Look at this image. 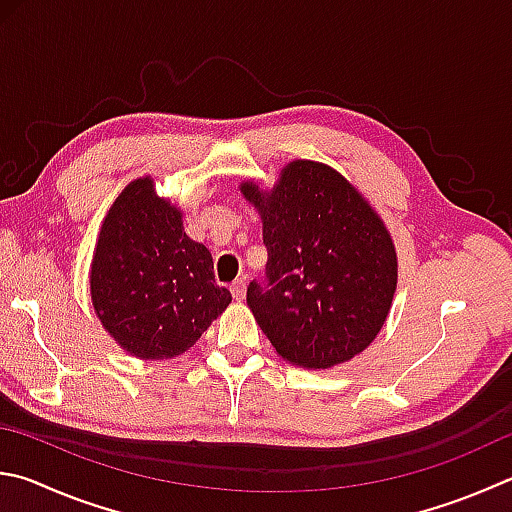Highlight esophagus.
Instances as JSON below:
<instances>
[{
  "instance_id": "obj_1",
  "label": "esophagus",
  "mask_w": 512,
  "mask_h": 512,
  "mask_svg": "<svg viewBox=\"0 0 512 512\" xmlns=\"http://www.w3.org/2000/svg\"><path fill=\"white\" fill-rule=\"evenodd\" d=\"M230 293H232V297H235L237 302L244 300V297H246V282H244V280H235V282H232Z\"/></svg>"
}]
</instances>
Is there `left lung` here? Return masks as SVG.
<instances>
[{
    "instance_id": "left-lung-1",
    "label": "left lung",
    "mask_w": 512,
    "mask_h": 512,
    "mask_svg": "<svg viewBox=\"0 0 512 512\" xmlns=\"http://www.w3.org/2000/svg\"><path fill=\"white\" fill-rule=\"evenodd\" d=\"M262 215L266 280L246 302L275 351L329 369L365 351L383 329L398 282L392 235L333 167L297 159L273 190L241 183Z\"/></svg>"
}]
</instances>
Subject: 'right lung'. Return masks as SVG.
<instances>
[{
    "label": "right lung",
    "instance_id": "add662e5",
    "mask_svg": "<svg viewBox=\"0 0 512 512\" xmlns=\"http://www.w3.org/2000/svg\"><path fill=\"white\" fill-rule=\"evenodd\" d=\"M89 288L102 327L141 360L181 356L232 302L215 284L210 250L185 235L183 212L154 192L150 176L109 208Z\"/></svg>",
    "mask_w": 512,
    "mask_h": 512
}]
</instances>
